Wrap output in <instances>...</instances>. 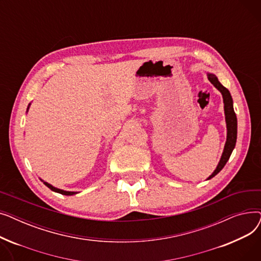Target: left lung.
Segmentation results:
<instances>
[{"label": "left lung", "mask_w": 261, "mask_h": 261, "mask_svg": "<svg viewBox=\"0 0 261 261\" xmlns=\"http://www.w3.org/2000/svg\"><path fill=\"white\" fill-rule=\"evenodd\" d=\"M208 80L214 85L216 89L220 91L223 97V103H224V114H225V121H226V129H227V135H226V142L223 149V153L221 155L220 162H219L217 168L215 171L207 177V180H211L216 174H218L222 170V168L225 166L226 162L228 161L232 150H234L236 146L237 141V117L234 111V107H232V98L230 96L229 91L224 88L220 82H219L217 76L212 73H207Z\"/></svg>", "instance_id": "8db88e82"}]
</instances>
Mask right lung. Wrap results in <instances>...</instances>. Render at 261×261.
<instances>
[{"label":"right lung","instance_id":"right-lung-1","mask_svg":"<svg viewBox=\"0 0 261 261\" xmlns=\"http://www.w3.org/2000/svg\"><path fill=\"white\" fill-rule=\"evenodd\" d=\"M30 106H31V103L29 105V107H27V111H29ZM27 111H26V112H27ZM41 181H42V180H41ZM42 182H43L50 190L55 191V193H58V194H61V195H64V196H73V195L78 194V193H76V191H66V190H62V189H59V188H57V187H54L53 185L48 184L47 182H44V181H42Z\"/></svg>","mask_w":261,"mask_h":261}]
</instances>
